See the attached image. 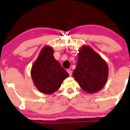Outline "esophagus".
<instances>
[{"label": "esophagus", "mask_w": 130, "mask_h": 130, "mask_svg": "<svg viewBox=\"0 0 130 130\" xmlns=\"http://www.w3.org/2000/svg\"><path fill=\"white\" fill-rule=\"evenodd\" d=\"M67 71L68 72V73L69 74V75L70 76H71L72 75V71L71 69H67Z\"/></svg>", "instance_id": "1"}]
</instances>
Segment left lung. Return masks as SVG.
<instances>
[{
    "label": "left lung",
    "mask_w": 130,
    "mask_h": 130,
    "mask_svg": "<svg viewBox=\"0 0 130 130\" xmlns=\"http://www.w3.org/2000/svg\"><path fill=\"white\" fill-rule=\"evenodd\" d=\"M108 73L107 64L102 57L89 46H82L73 73L81 88L90 93L98 92L105 85Z\"/></svg>",
    "instance_id": "left-lung-1"
}]
</instances>
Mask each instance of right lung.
Returning a JSON list of instances; mask_svg holds the SVG:
<instances>
[{"instance_id":"add662e5","label":"right lung","mask_w":130,"mask_h":130,"mask_svg":"<svg viewBox=\"0 0 130 130\" xmlns=\"http://www.w3.org/2000/svg\"><path fill=\"white\" fill-rule=\"evenodd\" d=\"M54 50L50 46L42 49L31 69V77L34 84L40 92L52 94L61 86L68 77V73L54 58Z\"/></svg>"}]
</instances>
